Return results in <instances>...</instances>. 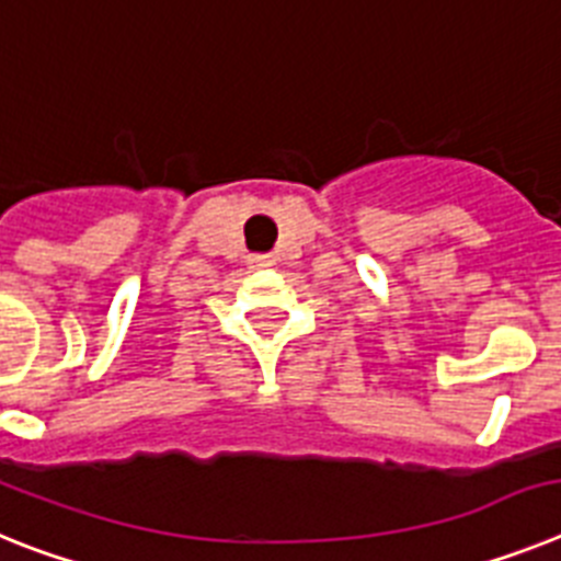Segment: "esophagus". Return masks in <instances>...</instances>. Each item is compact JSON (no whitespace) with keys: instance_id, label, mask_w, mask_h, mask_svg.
<instances>
[{"instance_id":"obj_1","label":"esophagus","mask_w":561,"mask_h":561,"mask_svg":"<svg viewBox=\"0 0 561 561\" xmlns=\"http://www.w3.org/2000/svg\"><path fill=\"white\" fill-rule=\"evenodd\" d=\"M248 262H251V267H271L274 256L271 253H253V256H248Z\"/></svg>"}]
</instances>
